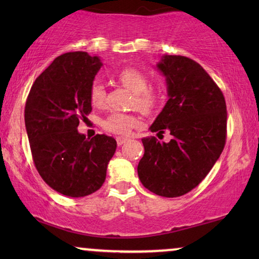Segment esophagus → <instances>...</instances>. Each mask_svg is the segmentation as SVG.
<instances>
[{
	"mask_svg": "<svg viewBox=\"0 0 259 259\" xmlns=\"http://www.w3.org/2000/svg\"><path fill=\"white\" fill-rule=\"evenodd\" d=\"M126 141H128V139H127V138H123V137H118V138H116V144H118V146H121V145L125 144Z\"/></svg>",
	"mask_w": 259,
	"mask_h": 259,
	"instance_id": "esophagus-1",
	"label": "esophagus"
}]
</instances>
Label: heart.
Segmentation results:
<instances>
[{
  "instance_id": "1",
  "label": "heart",
  "mask_w": 259,
  "mask_h": 259,
  "mask_svg": "<svg viewBox=\"0 0 259 259\" xmlns=\"http://www.w3.org/2000/svg\"><path fill=\"white\" fill-rule=\"evenodd\" d=\"M116 77L123 86L134 93L133 105L137 108L145 113L150 112L154 107L157 97L154 92L148 88V80L143 73L136 68H123L116 74ZM90 99L92 105L95 107H101L106 100V90L99 80H95L91 86ZM140 125V120L138 116L132 114H126V113H111L107 118L102 121V127L107 132L119 134V136H127L131 131Z\"/></svg>"
}]
</instances>
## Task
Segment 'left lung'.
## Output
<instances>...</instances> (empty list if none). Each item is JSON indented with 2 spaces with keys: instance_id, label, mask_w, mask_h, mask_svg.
<instances>
[{
  "instance_id": "obj_1",
  "label": "left lung",
  "mask_w": 259,
  "mask_h": 259,
  "mask_svg": "<svg viewBox=\"0 0 259 259\" xmlns=\"http://www.w3.org/2000/svg\"><path fill=\"white\" fill-rule=\"evenodd\" d=\"M157 68L165 76L168 100L150 130L158 134L168 131L172 139H141L145 153L138 176L151 192L175 198L199 185L221 157L228 113L222 91L199 63L164 55Z\"/></svg>"
}]
</instances>
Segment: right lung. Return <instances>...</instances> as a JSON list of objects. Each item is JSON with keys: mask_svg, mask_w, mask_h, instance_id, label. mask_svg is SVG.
<instances>
[{"mask_svg": "<svg viewBox=\"0 0 259 259\" xmlns=\"http://www.w3.org/2000/svg\"><path fill=\"white\" fill-rule=\"evenodd\" d=\"M99 56L70 52L56 58L36 77L24 108L33 160L47 185L67 197L98 191L116 150L114 138L79 133L92 112L91 86L101 68Z\"/></svg>", "mask_w": 259, "mask_h": 259, "instance_id": "obj_1", "label": "right lung"}]
</instances>
